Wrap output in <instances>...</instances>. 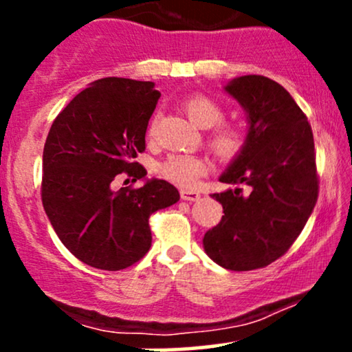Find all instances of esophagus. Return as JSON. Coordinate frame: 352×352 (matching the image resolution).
<instances>
[{
  "instance_id": "obj_1",
  "label": "esophagus",
  "mask_w": 352,
  "mask_h": 352,
  "mask_svg": "<svg viewBox=\"0 0 352 352\" xmlns=\"http://www.w3.org/2000/svg\"><path fill=\"white\" fill-rule=\"evenodd\" d=\"M180 197L187 201H197L200 200V192H195V190H182Z\"/></svg>"
}]
</instances>
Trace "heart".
<instances>
[{"mask_svg": "<svg viewBox=\"0 0 352 352\" xmlns=\"http://www.w3.org/2000/svg\"><path fill=\"white\" fill-rule=\"evenodd\" d=\"M184 107L190 119L201 129H211L208 145L220 160L230 162L236 159L246 147V134L243 129L232 124H221L225 120V109L210 96L195 94L184 100ZM157 119L153 117L148 134L155 131ZM208 172V162L204 157L188 153H170L167 159L157 165V173L165 180L182 188H193L201 177Z\"/></svg>", "mask_w": 352, "mask_h": 352, "instance_id": "heart-1", "label": "heart"}]
</instances>
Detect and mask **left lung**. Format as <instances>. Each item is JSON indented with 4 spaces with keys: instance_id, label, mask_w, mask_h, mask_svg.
Segmentation results:
<instances>
[{
    "instance_id": "left-lung-1",
    "label": "left lung",
    "mask_w": 352,
    "mask_h": 352,
    "mask_svg": "<svg viewBox=\"0 0 352 352\" xmlns=\"http://www.w3.org/2000/svg\"><path fill=\"white\" fill-rule=\"evenodd\" d=\"M248 112L246 147L220 182L248 185L212 193L221 221L204 236L205 252L232 272L265 268L292 248L316 205L319 177L308 117L285 87L241 76L227 87Z\"/></svg>"
}]
</instances>
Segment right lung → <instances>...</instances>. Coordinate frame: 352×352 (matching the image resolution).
<instances>
[{
	"label": "right lung",
	"instance_id": "right-lung-1",
	"mask_svg": "<svg viewBox=\"0 0 352 352\" xmlns=\"http://www.w3.org/2000/svg\"><path fill=\"white\" fill-rule=\"evenodd\" d=\"M160 92L148 80L104 78L84 89L52 122L43 152L41 200L56 235L78 260L119 272L152 245L148 217L179 201L165 180L114 192L119 177L147 175L135 157Z\"/></svg>",
	"mask_w": 352,
	"mask_h": 352
}]
</instances>
